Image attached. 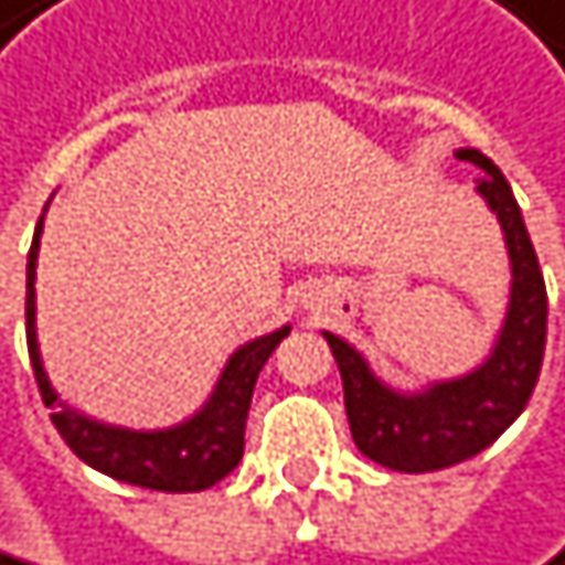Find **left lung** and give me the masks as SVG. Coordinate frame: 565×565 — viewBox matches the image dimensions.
Masks as SVG:
<instances>
[{
  "label": "left lung",
  "mask_w": 565,
  "mask_h": 565,
  "mask_svg": "<svg viewBox=\"0 0 565 565\" xmlns=\"http://www.w3.org/2000/svg\"><path fill=\"white\" fill-rule=\"evenodd\" d=\"M486 177L476 183L502 227L509 250V305L492 351L459 379L428 382L418 392L385 385L369 358L344 338L321 331L341 372L344 412L354 446L395 472H438L459 466L492 441L526 408L546 351V280L502 170L479 150H456Z\"/></svg>",
  "instance_id": "8db88e82"
}]
</instances>
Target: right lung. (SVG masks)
<instances>
[{"label": "right lung", "mask_w": 565, "mask_h": 565, "mask_svg": "<svg viewBox=\"0 0 565 565\" xmlns=\"http://www.w3.org/2000/svg\"><path fill=\"white\" fill-rule=\"evenodd\" d=\"M50 211V204H46ZM43 211V217H46ZM43 217L35 224L29 260H25V341H29V361L35 372V385L43 402L53 408V425L63 435L66 446L96 472L130 482L140 489L157 492H200L221 482L227 472L237 469L244 456V425L250 395L257 385V375L270 351L288 338L291 324L277 328L270 334H260L247 344H241L207 395L190 418L167 425V428H124L99 418L83 415L79 408L66 405L60 392L53 388L43 354H39L35 338V260H39V237H43Z\"/></svg>", "instance_id": "1"}]
</instances>
